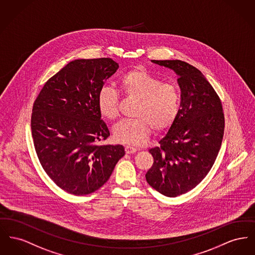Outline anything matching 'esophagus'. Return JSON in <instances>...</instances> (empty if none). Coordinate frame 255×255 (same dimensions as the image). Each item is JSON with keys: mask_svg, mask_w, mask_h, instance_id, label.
<instances>
[{"mask_svg": "<svg viewBox=\"0 0 255 255\" xmlns=\"http://www.w3.org/2000/svg\"><path fill=\"white\" fill-rule=\"evenodd\" d=\"M136 148L135 147H133V146H125V152L127 153V154H132V153H135V151H136Z\"/></svg>", "mask_w": 255, "mask_h": 255, "instance_id": "esophagus-1", "label": "esophagus"}]
</instances>
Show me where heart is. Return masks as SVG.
I'll return each mask as SVG.
<instances>
[{
    "label": "heart",
    "mask_w": 255,
    "mask_h": 255,
    "mask_svg": "<svg viewBox=\"0 0 255 255\" xmlns=\"http://www.w3.org/2000/svg\"><path fill=\"white\" fill-rule=\"evenodd\" d=\"M117 86L122 94L138 102L136 119L123 120L115 127V137L120 142L139 144L147 138L151 129L163 132L177 119L181 96L176 85L163 82L144 69L135 68L120 76ZM120 102L117 90L105 87L99 91L98 110L106 120L113 121L119 118Z\"/></svg>",
    "instance_id": "b5f03b06"
}]
</instances>
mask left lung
Listing matches in <instances>:
<instances>
[{"instance_id": "obj_1", "label": "left lung", "mask_w": 255, "mask_h": 255, "mask_svg": "<svg viewBox=\"0 0 255 255\" xmlns=\"http://www.w3.org/2000/svg\"><path fill=\"white\" fill-rule=\"evenodd\" d=\"M152 61L176 72L181 104L159 146L149 149L154 162L145 178L160 194L175 197L208 174L222 146L225 115L216 90L195 66L178 60Z\"/></svg>"}]
</instances>
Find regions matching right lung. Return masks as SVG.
<instances>
[{
    "label": "right lung",
    "instance_id": "obj_1",
    "mask_svg": "<svg viewBox=\"0 0 255 255\" xmlns=\"http://www.w3.org/2000/svg\"><path fill=\"white\" fill-rule=\"evenodd\" d=\"M118 68L110 58L70 61L46 82L32 106L30 126L38 160L68 194L97 191L125 155L120 144H98L110 132L97 97Z\"/></svg>",
    "mask_w": 255,
    "mask_h": 255
}]
</instances>
